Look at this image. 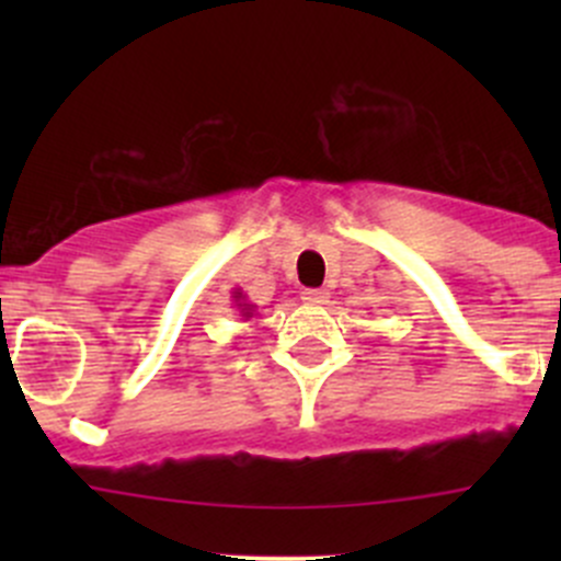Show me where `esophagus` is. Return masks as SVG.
I'll return each instance as SVG.
<instances>
[{
	"mask_svg": "<svg viewBox=\"0 0 561 561\" xmlns=\"http://www.w3.org/2000/svg\"><path fill=\"white\" fill-rule=\"evenodd\" d=\"M301 298L307 304H314V307H320V304H328V290H322V287H309V290H304Z\"/></svg>",
	"mask_w": 561,
	"mask_h": 561,
	"instance_id": "34e87169",
	"label": "esophagus"
}]
</instances>
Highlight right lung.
Listing matches in <instances>:
<instances>
[{
	"label": "right lung",
	"instance_id": "obj_1",
	"mask_svg": "<svg viewBox=\"0 0 561 561\" xmlns=\"http://www.w3.org/2000/svg\"><path fill=\"white\" fill-rule=\"evenodd\" d=\"M233 301H236V309H239V314L244 317V320H252V314L257 312V307L247 301V293L239 290V287L233 290Z\"/></svg>",
	"mask_w": 561,
	"mask_h": 561
}]
</instances>
